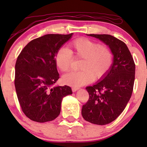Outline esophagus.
Returning <instances> with one entry per match:
<instances>
[{
  "label": "esophagus",
  "instance_id": "obj_1",
  "mask_svg": "<svg viewBox=\"0 0 147 147\" xmlns=\"http://www.w3.org/2000/svg\"><path fill=\"white\" fill-rule=\"evenodd\" d=\"M71 90H72V91H73V92H74L77 91L78 90H79V88H77V87H72V88H71Z\"/></svg>",
  "mask_w": 147,
  "mask_h": 147
}]
</instances>
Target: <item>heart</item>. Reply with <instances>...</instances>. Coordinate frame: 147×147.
Masks as SVG:
<instances>
[{
  "instance_id": "b5f03b06",
  "label": "heart",
  "mask_w": 147,
  "mask_h": 147,
  "mask_svg": "<svg viewBox=\"0 0 147 147\" xmlns=\"http://www.w3.org/2000/svg\"><path fill=\"white\" fill-rule=\"evenodd\" d=\"M73 57L82 59L80 70L71 71L63 76V82L73 87H80L92 80H99L108 74L113 63V53L110 48L88 38H78L68 45V49L61 47L55 55L57 67L62 72L71 67Z\"/></svg>"
}]
</instances>
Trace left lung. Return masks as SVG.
Wrapping results in <instances>:
<instances>
[{
	"label": "left lung",
	"instance_id": "1",
	"mask_svg": "<svg viewBox=\"0 0 147 147\" xmlns=\"http://www.w3.org/2000/svg\"><path fill=\"white\" fill-rule=\"evenodd\" d=\"M109 46L114 55L110 71L101 82L86 88L89 100L82 106L86 121L105 125L116 120L126 108L133 91L135 63L123 41L110 35H88Z\"/></svg>",
	"mask_w": 147,
	"mask_h": 147
}]
</instances>
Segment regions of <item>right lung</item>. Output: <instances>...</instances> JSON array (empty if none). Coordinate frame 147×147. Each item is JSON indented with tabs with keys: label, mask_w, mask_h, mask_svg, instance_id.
Segmentation results:
<instances>
[{
	"label": "right lung",
	"mask_w": 147,
	"mask_h": 147,
	"mask_svg": "<svg viewBox=\"0 0 147 147\" xmlns=\"http://www.w3.org/2000/svg\"><path fill=\"white\" fill-rule=\"evenodd\" d=\"M72 35L47 34L37 38L18 56L16 92L22 111L33 121L46 122L55 119L61 112L63 98L72 94L68 86L52 88L59 78L55 62L56 52Z\"/></svg>",
	"instance_id": "obj_1"
}]
</instances>
